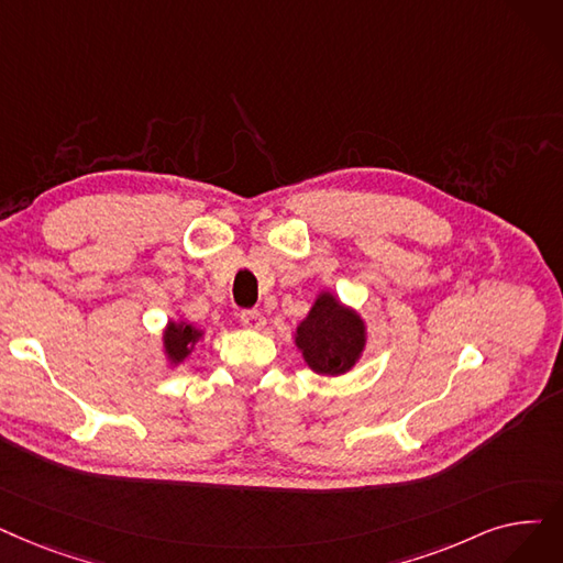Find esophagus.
Masks as SVG:
<instances>
[{
    "mask_svg": "<svg viewBox=\"0 0 563 563\" xmlns=\"http://www.w3.org/2000/svg\"><path fill=\"white\" fill-rule=\"evenodd\" d=\"M241 324L246 329H262L264 327V314L260 310H241Z\"/></svg>",
    "mask_w": 563,
    "mask_h": 563,
    "instance_id": "1",
    "label": "esophagus"
}]
</instances>
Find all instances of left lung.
I'll return each mask as SVG.
<instances>
[{
	"mask_svg": "<svg viewBox=\"0 0 563 563\" xmlns=\"http://www.w3.org/2000/svg\"><path fill=\"white\" fill-rule=\"evenodd\" d=\"M363 342V322L331 295L317 299L310 314L297 329V345L306 363L320 375L347 373L358 358Z\"/></svg>",
	"mask_w": 563,
	"mask_h": 563,
	"instance_id": "obj_1",
	"label": "left lung"
}]
</instances>
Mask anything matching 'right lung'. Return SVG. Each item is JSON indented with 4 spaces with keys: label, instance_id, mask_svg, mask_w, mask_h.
<instances>
[{
    "label": "right lung",
    "instance_id": "1",
    "mask_svg": "<svg viewBox=\"0 0 563 563\" xmlns=\"http://www.w3.org/2000/svg\"><path fill=\"white\" fill-rule=\"evenodd\" d=\"M198 338H200V331L195 327H190L186 322H181V324L169 322V327L165 331V352H167V356L173 358L175 363L184 361L188 356L190 347H192V342Z\"/></svg>",
    "mask_w": 563,
    "mask_h": 563
}]
</instances>
